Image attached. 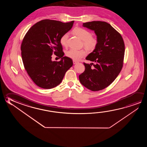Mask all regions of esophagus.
Listing matches in <instances>:
<instances>
[{
    "label": "esophagus",
    "instance_id": "34e87169",
    "mask_svg": "<svg viewBox=\"0 0 147 147\" xmlns=\"http://www.w3.org/2000/svg\"><path fill=\"white\" fill-rule=\"evenodd\" d=\"M73 63H74V64H76V63H77V61H76V60H73Z\"/></svg>",
    "mask_w": 147,
    "mask_h": 147
}]
</instances>
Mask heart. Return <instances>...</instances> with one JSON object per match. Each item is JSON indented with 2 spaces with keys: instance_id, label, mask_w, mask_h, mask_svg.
Returning <instances> with one entry per match:
<instances>
[{
  "instance_id": "obj_1",
  "label": "heart",
  "mask_w": 147,
  "mask_h": 147,
  "mask_svg": "<svg viewBox=\"0 0 147 147\" xmlns=\"http://www.w3.org/2000/svg\"><path fill=\"white\" fill-rule=\"evenodd\" d=\"M73 33L83 41V45L86 48L89 50H93L97 45L98 39L96 37L92 36L91 32L87 29L76 28L73 30ZM68 37V33H65L61 36L60 43L62 46H67ZM65 55L73 60H78L87 55V52L84 50H77L74 49H70L65 52Z\"/></svg>"
}]
</instances>
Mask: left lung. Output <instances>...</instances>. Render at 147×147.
<instances>
[{
	"mask_svg": "<svg viewBox=\"0 0 147 147\" xmlns=\"http://www.w3.org/2000/svg\"><path fill=\"white\" fill-rule=\"evenodd\" d=\"M82 26L94 31L98 43L86 58L94 63H84L85 70L80 75L79 79L87 89L97 91L111 84L120 72L125 55V43L121 35L106 22H88L84 23Z\"/></svg>",
	"mask_w": 147,
	"mask_h": 147,
	"instance_id": "obj_1",
	"label": "left lung"
}]
</instances>
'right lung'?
<instances>
[{"mask_svg": "<svg viewBox=\"0 0 147 147\" xmlns=\"http://www.w3.org/2000/svg\"><path fill=\"white\" fill-rule=\"evenodd\" d=\"M74 22L42 20L27 32L21 46L22 59L25 70L37 86L46 89L57 86L72 66V60L63 57L60 38L71 29ZM53 53L61 58L59 62L51 60Z\"/></svg>", "mask_w": 147, "mask_h": 147, "instance_id": "1", "label": "right lung"}]
</instances>
